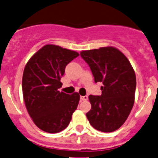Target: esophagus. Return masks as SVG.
Segmentation results:
<instances>
[{
	"instance_id": "34e87169",
	"label": "esophagus",
	"mask_w": 158,
	"mask_h": 158,
	"mask_svg": "<svg viewBox=\"0 0 158 158\" xmlns=\"http://www.w3.org/2000/svg\"><path fill=\"white\" fill-rule=\"evenodd\" d=\"M80 99L82 101H86V100H88V96H80Z\"/></svg>"
}]
</instances>
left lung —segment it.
Segmentation results:
<instances>
[{
	"label": "left lung",
	"mask_w": 158,
	"mask_h": 158,
	"mask_svg": "<svg viewBox=\"0 0 158 158\" xmlns=\"http://www.w3.org/2000/svg\"><path fill=\"white\" fill-rule=\"evenodd\" d=\"M95 82H101V96H89L92 108L86 116L93 127L109 133L118 130L127 119L134 103L137 81L131 62L112 46L82 51Z\"/></svg>",
	"instance_id": "1"
}]
</instances>
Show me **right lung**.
<instances>
[{
    "label": "right lung",
    "mask_w": 158,
    "mask_h": 158,
    "mask_svg": "<svg viewBox=\"0 0 158 158\" xmlns=\"http://www.w3.org/2000/svg\"><path fill=\"white\" fill-rule=\"evenodd\" d=\"M79 54L59 45H46L24 67L22 93L27 113L39 129L50 134L65 130L79 104L78 93L59 92L65 66Z\"/></svg>",
    "instance_id": "right-lung-1"
}]
</instances>
